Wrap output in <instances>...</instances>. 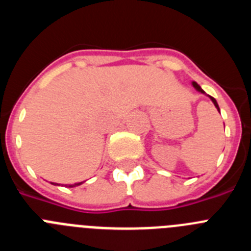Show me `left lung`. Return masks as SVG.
I'll return each mask as SVG.
<instances>
[{
	"label": "left lung",
	"instance_id": "obj_1",
	"mask_svg": "<svg viewBox=\"0 0 251 251\" xmlns=\"http://www.w3.org/2000/svg\"><path fill=\"white\" fill-rule=\"evenodd\" d=\"M192 86H194V88H195V89H196V90H199V92H200V93H202V94H206V93L203 92L202 89H201V86L199 85V84H197L196 81H192ZM208 97H210V95H208ZM210 99H211V100H212V103H214V105L216 106V109L219 110V112H220V108H219V104H217L216 99L212 98V97H210Z\"/></svg>",
	"mask_w": 251,
	"mask_h": 251
}]
</instances>
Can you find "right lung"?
Returning <instances> with one entry per match:
<instances>
[{
  "label": "right lung",
  "mask_w": 251,
  "mask_h": 251,
  "mask_svg": "<svg viewBox=\"0 0 251 251\" xmlns=\"http://www.w3.org/2000/svg\"><path fill=\"white\" fill-rule=\"evenodd\" d=\"M81 183H83V182H77V183H74V185H69V187H76V186L81 185ZM52 185H57V183H52ZM57 186H59V185H57Z\"/></svg>",
  "instance_id": "add662e5"
}]
</instances>
